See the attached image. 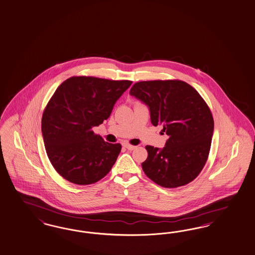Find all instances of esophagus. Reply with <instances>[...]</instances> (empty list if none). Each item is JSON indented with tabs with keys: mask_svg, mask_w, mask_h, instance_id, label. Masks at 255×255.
Here are the masks:
<instances>
[{
	"mask_svg": "<svg viewBox=\"0 0 255 255\" xmlns=\"http://www.w3.org/2000/svg\"><path fill=\"white\" fill-rule=\"evenodd\" d=\"M123 147L126 148L127 149H129V150H132V149H134L136 148L135 146H132V145L129 144V143H123Z\"/></svg>",
	"mask_w": 255,
	"mask_h": 255,
	"instance_id": "obj_1",
	"label": "esophagus"
}]
</instances>
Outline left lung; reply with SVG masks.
I'll use <instances>...</instances> for the list:
<instances>
[{"instance_id": "obj_1", "label": "left lung", "mask_w": 255, "mask_h": 255, "mask_svg": "<svg viewBox=\"0 0 255 255\" xmlns=\"http://www.w3.org/2000/svg\"><path fill=\"white\" fill-rule=\"evenodd\" d=\"M130 94L149 106L152 125H163V149L146 146L145 174L167 188L187 185L201 173L210 151L214 120L199 92L180 80L142 81Z\"/></svg>"}]
</instances>
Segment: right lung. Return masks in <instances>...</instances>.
Returning a JSON list of instances; mask_svg holds the SVG:
<instances>
[{"mask_svg": "<svg viewBox=\"0 0 255 255\" xmlns=\"http://www.w3.org/2000/svg\"><path fill=\"white\" fill-rule=\"evenodd\" d=\"M132 81L73 76L64 81L45 107L41 131L54 169L72 184H94L111 170L122 145L92 128L107 120Z\"/></svg>", "mask_w": 255, "mask_h": 255, "instance_id": "right-lung-1", "label": "right lung"}]
</instances>
